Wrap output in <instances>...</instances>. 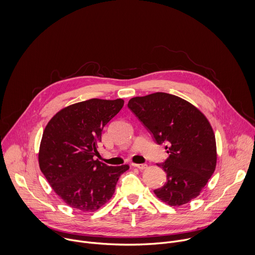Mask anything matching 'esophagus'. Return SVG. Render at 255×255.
Returning <instances> with one entry per match:
<instances>
[{
	"instance_id": "1",
	"label": "esophagus",
	"mask_w": 255,
	"mask_h": 255,
	"mask_svg": "<svg viewBox=\"0 0 255 255\" xmlns=\"http://www.w3.org/2000/svg\"><path fill=\"white\" fill-rule=\"evenodd\" d=\"M133 166L138 169H145L147 167V164H133Z\"/></svg>"
}]
</instances>
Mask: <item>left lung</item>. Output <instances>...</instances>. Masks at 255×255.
<instances>
[{
  "label": "left lung",
  "instance_id": "obj_1",
  "mask_svg": "<svg viewBox=\"0 0 255 255\" xmlns=\"http://www.w3.org/2000/svg\"><path fill=\"white\" fill-rule=\"evenodd\" d=\"M128 107L153 136L166 143L168 157L157 164L166 172V183L154 190L169 206H181L197 198L215 171L216 139L206 116L177 96L154 93L132 98Z\"/></svg>",
  "mask_w": 255,
  "mask_h": 255
}]
</instances>
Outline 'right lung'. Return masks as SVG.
Listing matches in <instances>:
<instances>
[{"label":"right lung","instance_id":"add662e5","mask_svg":"<svg viewBox=\"0 0 255 255\" xmlns=\"http://www.w3.org/2000/svg\"><path fill=\"white\" fill-rule=\"evenodd\" d=\"M124 106L122 99H91L67 106L47 123L40 142L39 167L69 207L95 212L115 193L128 164L109 166L95 156L106 124Z\"/></svg>","mask_w":255,"mask_h":255}]
</instances>
